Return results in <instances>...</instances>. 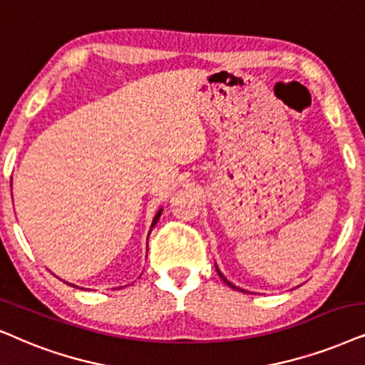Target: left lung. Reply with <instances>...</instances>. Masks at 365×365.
Returning a JSON list of instances; mask_svg holds the SVG:
<instances>
[{"label":"left lung","mask_w":365,"mask_h":365,"mask_svg":"<svg viewBox=\"0 0 365 365\" xmlns=\"http://www.w3.org/2000/svg\"><path fill=\"white\" fill-rule=\"evenodd\" d=\"M216 272H217V275H220V277H221V280H223V282L226 283V285H228V287H231V288H235V290H238V287H235V285H233V283H231V282H228V280H226V278L223 277V273H221V272H220V269H217V268H216Z\"/></svg>","instance_id":"left-lung-1"}]
</instances>
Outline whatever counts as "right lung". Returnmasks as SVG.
I'll list each match as a JSON object with an SVG mask.
<instances>
[{"mask_svg":"<svg viewBox=\"0 0 365 365\" xmlns=\"http://www.w3.org/2000/svg\"><path fill=\"white\" fill-rule=\"evenodd\" d=\"M159 217H160V211L158 212V215H155V217H154V221H153V226H150V228H154V225H155V223H158V221H159Z\"/></svg>","mask_w":365,"mask_h":365,"instance_id":"obj_1","label":"right lung"}]
</instances>
